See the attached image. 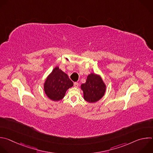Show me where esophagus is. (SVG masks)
I'll use <instances>...</instances> for the list:
<instances>
[{"mask_svg":"<svg viewBox=\"0 0 153 153\" xmlns=\"http://www.w3.org/2000/svg\"><path fill=\"white\" fill-rule=\"evenodd\" d=\"M74 86L75 88H77L79 86V83L77 82H74Z\"/></svg>","mask_w":153,"mask_h":153,"instance_id":"34e87169","label":"esophagus"}]
</instances>
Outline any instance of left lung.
I'll return each instance as SVG.
<instances>
[{
	"label": "left lung",
	"instance_id": "1",
	"mask_svg": "<svg viewBox=\"0 0 153 153\" xmlns=\"http://www.w3.org/2000/svg\"><path fill=\"white\" fill-rule=\"evenodd\" d=\"M80 88L83 92L85 100L93 103L105 95L106 85L100 74L91 73L87 76L86 82L81 85Z\"/></svg>",
	"mask_w": 153,
	"mask_h": 153
}]
</instances>
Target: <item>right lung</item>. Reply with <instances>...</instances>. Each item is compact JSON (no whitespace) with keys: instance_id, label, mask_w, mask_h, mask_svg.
<instances>
[{"instance_id":"add662e5","label":"right lung","mask_w":153,"mask_h":153,"mask_svg":"<svg viewBox=\"0 0 153 153\" xmlns=\"http://www.w3.org/2000/svg\"><path fill=\"white\" fill-rule=\"evenodd\" d=\"M73 86V82L68 75L57 66L47 77L44 91L48 98L58 101L64 97L67 91Z\"/></svg>"}]
</instances>
